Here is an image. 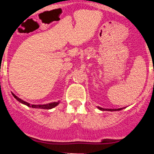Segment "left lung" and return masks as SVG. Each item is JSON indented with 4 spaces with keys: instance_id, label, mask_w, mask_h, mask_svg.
Here are the masks:
<instances>
[{
    "instance_id": "8db88e82",
    "label": "left lung",
    "mask_w": 154,
    "mask_h": 154,
    "mask_svg": "<svg viewBox=\"0 0 154 154\" xmlns=\"http://www.w3.org/2000/svg\"><path fill=\"white\" fill-rule=\"evenodd\" d=\"M98 108H99L100 110H108V111H118V110L123 109L122 108H120V109H103V108H101V107H99V106H98Z\"/></svg>"
}]
</instances>
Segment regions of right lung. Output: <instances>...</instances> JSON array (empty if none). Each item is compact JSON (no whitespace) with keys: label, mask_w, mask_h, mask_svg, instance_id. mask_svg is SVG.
<instances>
[{"label":"right lung","mask_w":154,"mask_h":154,"mask_svg":"<svg viewBox=\"0 0 154 154\" xmlns=\"http://www.w3.org/2000/svg\"><path fill=\"white\" fill-rule=\"evenodd\" d=\"M12 95L14 96V97L17 99V101H19L21 103H22V104L26 105V106H28L32 107V108L43 109H51L54 108V107H55L56 106H58V105L59 104V102H57V103H48V104H45V105H30L28 103H27V102L24 101V100H22V99H21L20 98L17 97V96H15L14 94L12 93Z\"/></svg>","instance_id":"add662e5"}]
</instances>
